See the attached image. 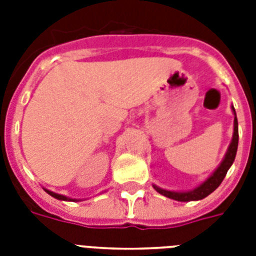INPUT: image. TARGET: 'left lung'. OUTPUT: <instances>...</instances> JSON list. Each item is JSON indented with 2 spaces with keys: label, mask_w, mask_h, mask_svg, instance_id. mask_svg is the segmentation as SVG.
<instances>
[{
  "label": "left lung",
  "mask_w": 256,
  "mask_h": 256,
  "mask_svg": "<svg viewBox=\"0 0 256 256\" xmlns=\"http://www.w3.org/2000/svg\"><path fill=\"white\" fill-rule=\"evenodd\" d=\"M232 112H234V134H232V140H231V144L227 148V152L223 160L220 162V164L218 166V168L212 172V174L208 176V178L199 184L198 187H195L194 190L190 191H168L164 190V188H160V187L152 184V187L156 188L160 194L164 195L170 199H174V200H178V202H190V200H200V199L206 198L207 195H210L214 190L218 188V186L222 183V180L226 176L227 171L231 168V164H234L235 156H236V150H238V140H239V134H238V120H236V112H235V108L232 106Z\"/></svg>",
  "instance_id": "obj_1"
}]
</instances>
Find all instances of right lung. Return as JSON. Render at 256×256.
Returning <instances> with one entry per match:
<instances>
[{"instance_id":"add662e5","label":"right lung","mask_w":256,"mask_h":256,"mask_svg":"<svg viewBox=\"0 0 256 256\" xmlns=\"http://www.w3.org/2000/svg\"><path fill=\"white\" fill-rule=\"evenodd\" d=\"M45 191L46 192H48V194L49 195H52V196H53V198H56V199H60V200H77V199H72V198H68V196H65V195H61V194H56V192H53V191H49V190H46L45 188Z\"/></svg>"}]
</instances>
